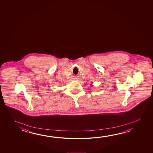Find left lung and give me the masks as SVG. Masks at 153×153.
<instances>
[{"mask_svg": "<svg viewBox=\"0 0 153 153\" xmlns=\"http://www.w3.org/2000/svg\"><path fill=\"white\" fill-rule=\"evenodd\" d=\"M91 86H92V84H91Z\"/></svg>", "mask_w": 153, "mask_h": 153, "instance_id": "1", "label": "left lung"}]
</instances>
